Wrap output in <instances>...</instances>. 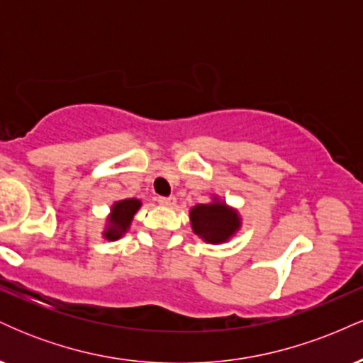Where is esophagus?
Wrapping results in <instances>:
<instances>
[{
  "mask_svg": "<svg viewBox=\"0 0 363 363\" xmlns=\"http://www.w3.org/2000/svg\"><path fill=\"white\" fill-rule=\"evenodd\" d=\"M158 203L164 206H174L176 205V196H160V198H158Z\"/></svg>",
  "mask_w": 363,
  "mask_h": 363,
  "instance_id": "esophagus-1",
  "label": "esophagus"
}]
</instances>
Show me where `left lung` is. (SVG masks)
I'll list each match as a JSON object with an SVG mask.
<instances>
[{
  "mask_svg": "<svg viewBox=\"0 0 363 363\" xmlns=\"http://www.w3.org/2000/svg\"><path fill=\"white\" fill-rule=\"evenodd\" d=\"M191 225L194 234L206 242H225L239 228V216L228 210L223 203L198 205L191 210Z\"/></svg>",
  "mask_w": 363,
  "mask_h": 363,
  "instance_id": "8db88e82",
  "label": "left lung"
}]
</instances>
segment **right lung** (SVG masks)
I'll use <instances>...</instances> for the list:
<instances>
[{
    "mask_svg": "<svg viewBox=\"0 0 363 363\" xmlns=\"http://www.w3.org/2000/svg\"><path fill=\"white\" fill-rule=\"evenodd\" d=\"M140 206L141 203L138 199H124V201L116 203V205L112 206V215L109 218L111 227L107 228L106 232L107 239L109 240L119 239V237L126 232V228L129 227L133 216H135Z\"/></svg>",
    "mask_w": 363,
    "mask_h": 363,
    "instance_id": "1",
    "label": "right lung"
}]
</instances>
